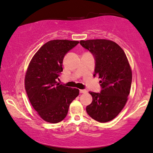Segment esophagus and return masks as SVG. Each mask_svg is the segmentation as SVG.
I'll list each match as a JSON object with an SVG mask.
<instances>
[{"instance_id":"1","label":"esophagus","mask_w":153,"mask_h":153,"mask_svg":"<svg viewBox=\"0 0 153 153\" xmlns=\"http://www.w3.org/2000/svg\"><path fill=\"white\" fill-rule=\"evenodd\" d=\"M79 91H80V93H81V94H83V93L85 94V93L88 92V91H87L86 90H80Z\"/></svg>"}]
</instances>
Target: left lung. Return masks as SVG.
Listing matches in <instances>:
<instances>
[{
    "label": "left lung",
    "instance_id": "1",
    "mask_svg": "<svg viewBox=\"0 0 153 153\" xmlns=\"http://www.w3.org/2000/svg\"><path fill=\"white\" fill-rule=\"evenodd\" d=\"M80 44L92 54L94 76L97 74L101 79L100 92L90 91L92 102L86 111L100 123L111 121L123 109L130 93L132 72L127 57L120 46L107 39L81 40Z\"/></svg>",
    "mask_w": 153,
    "mask_h": 153
}]
</instances>
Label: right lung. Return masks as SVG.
<instances>
[{"instance_id": "add662e5", "label": "right lung", "mask_w": 153, "mask_h": 153, "mask_svg": "<svg viewBox=\"0 0 153 153\" xmlns=\"http://www.w3.org/2000/svg\"><path fill=\"white\" fill-rule=\"evenodd\" d=\"M78 41L55 39L44 44L35 54L25 76V90L33 107L44 120L58 123L67 116L79 90L57 83L65 55Z\"/></svg>"}]
</instances>
